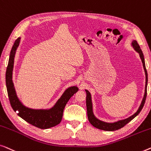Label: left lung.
Here are the masks:
<instances>
[{"label": "left lung", "instance_id": "left-lung-1", "mask_svg": "<svg viewBox=\"0 0 151 151\" xmlns=\"http://www.w3.org/2000/svg\"><path fill=\"white\" fill-rule=\"evenodd\" d=\"M132 46L133 48H135V50L138 52L139 54V57L142 59V62L143 63V67L144 69V71H145V75H146V86H145V94H144V96L143 98V100H142L141 105H140L138 110H137L136 113H135L133 116H130V117L124 119V120H119L118 122H114V123H107L105 122H103V121L99 120V119H97L93 114L92 111V100H91V94L89 92V91H86V106H87V113H88V120L91 123V124L94 127H96L97 129H101V130L103 131H116L118 130L121 128H122L123 127H124L127 123H129L130 121H131L134 118L135 116H137L139 114V112L141 111V110L143 108L144 103H145L146 99V95H147V83H148V74L147 71H146V68L145 66V62H144V55L142 53V51L140 48L138 43H137V41L134 40L132 42Z\"/></svg>", "mask_w": 151, "mask_h": 151}]
</instances>
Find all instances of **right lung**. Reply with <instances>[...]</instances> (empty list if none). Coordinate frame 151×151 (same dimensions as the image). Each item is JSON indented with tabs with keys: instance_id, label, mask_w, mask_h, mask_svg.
<instances>
[{
	"instance_id": "right-lung-1",
	"label": "right lung",
	"mask_w": 151,
	"mask_h": 151,
	"mask_svg": "<svg viewBox=\"0 0 151 151\" xmlns=\"http://www.w3.org/2000/svg\"><path fill=\"white\" fill-rule=\"evenodd\" d=\"M20 38L18 37L12 46L5 75L7 94L12 109L16 112L18 111L17 114L23 120L37 128L46 129L56 126L61 122L63 117V109L68 101L76 92H77L78 88L76 86L68 88L63 93L62 96L57 101L56 105L49 110L33 109L24 107L16 96L12 81V70L14 67V57L17 48L20 43Z\"/></svg>"
}]
</instances>
